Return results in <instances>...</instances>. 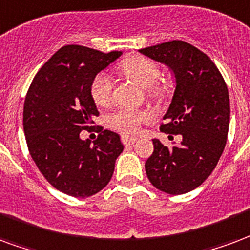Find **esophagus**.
I'll return each mask as SVG.
<instances>
[{"label": "esophagus", "mask_w": 250, "mask_h": 250, "mask_svg": "<svg viewBox=\"0 0 250 250\" xmlns=\"http://www.w3.org/2000/svg\"><path fill=\"white\" fill-rule=\"evenodd\" d=\"M121 141L124 145H133L137 141V137H130V136H121Z\"/></svg>", "instance_id": "obj_1"}]
</instances>
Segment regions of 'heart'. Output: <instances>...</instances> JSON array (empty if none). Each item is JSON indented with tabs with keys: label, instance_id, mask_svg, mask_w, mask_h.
<instances>
[{
	"label": "heart",
	"instance_id": "1",
	"mask_svg": "<svg viewBox=\"0 0 250 250\" xmlns=\"http://www.w3.org/2000/svg\"><path fill=\"white\" fill-rule=\"evenodd\" d=\"M121 72L137 83L140 86L146 87L150 96H163L167 92L164 83H156L160 74L157 63L141 56L127 57L120 63ZM113 83L106 73H98L93 78L90 85V94L94 103L100 106H107L112 101ZM152 120V113L147 110L136 109H118L109 118V124L113 129L123 133H137L144 123Z\"/></svg>",
	"mask_w": 250,
	"mask_h": 250
}]
</instances>
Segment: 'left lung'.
Returning <instances> with one entry per match:
<instances>
[{"label": "left lung", "mask_w": 250, "mask_h": 250, "mask_svg": "<svg viewBox=\"0 0 250 250\" xmlns=\"http://www.w3.org/2000/svg\"><path fill=\"white\" fill-rule=\"evenodd\" d=\"M140 53L174 73L176 90L160 130L169 140L181 137L173 146L153 138L146 176L160 190L184 194L210 176L224 152L230 117L227 83L212 60L185 41L158 43Z\"/></svg>", "instance_id": "left-lung-1"}]
</instances>
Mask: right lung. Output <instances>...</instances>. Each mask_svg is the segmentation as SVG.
Listing matches in <instances>:
<instances>
[{"instance_id": "1", "label": "right lung", "mask_w": 250, "mask_h": 250, "mask_svg": "<svg viewBox=\"0 0 250 250\" xmlns=\"http://www.w3.org/2000/svg\"><path fill=\"white\" fill-rule=\"evenodd\" d=\"M123 53L66 45L33 78L23 104L29 153L50 185L73 197H90L106 187L123 153L120 136L94 126L97 140H81L98 116L90 85Z\"/></svg>"}]
</instances>
